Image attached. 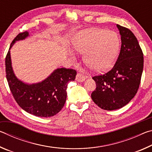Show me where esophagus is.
Wrapping results in <instances>:
<instances>
[{
	"instance_id": "34e87169",
	"label": "esophagus",
	"mask_w": 152,
	"mask_h": 152,
	"mask_svg": "<svg viewBox=\"0 0 152 152\" xmlns=\"http://www.w3.org/2000/svg\"><path fill=\"white\" fill-rule=\"evenodd\" d=\"M85 79H86V77L84 75H82V74L78 73L76 74V81H78L79 82H84V80H85Z\"/></svg>"
}]
</instances>
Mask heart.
<instances>
[{"instance_id": "obj_1", "label": "heart", "mask_w": 152, "mask_h": 152, "mask_svg": "<svg viewBox=\"0 0 152 152\" xmlns=\"http://www.w3.org/2000/svg\"><path fill=\"white\" fill-rule=\"evenodd\" d=\"M72 48L84 53L83 60L94 71L102 72L114 64L120 49L117 33L103 29L82 30L76 33ZM74 58L73 54H70Z\"/></svg>"}]
</instances>
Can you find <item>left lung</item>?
<instances>
[{"label": "left lung", "mask_w": 152, "mask_h": 152, "mask_svg": "<svg viewBox=\"0 0 152 152\" xmlns=\"http://www.w3.org/2000/svg\"><path fill=\"white\" fill-rule=\"evenodd\" d=\"M117 27L121 47L116 63L107 73L92 78L96 85L91 94L92 101L107 110L122 108L135 96L143 68V54L137 38L127 28Z\"/></svg>", "instance_id": "8db88e82"}]
</instances>
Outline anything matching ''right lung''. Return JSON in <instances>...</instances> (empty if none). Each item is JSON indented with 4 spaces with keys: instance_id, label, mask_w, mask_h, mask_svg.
Masks as SVG:
<instances>
[{
    "instance_id": "1",
    "label": "right lung",
    "mask_w": 152,
    "mask_h": 152,
    "mask_svg": "<svg viewBox=\"0 0 152 152\" xmlns=\"http://www.w3.org/2000/svg\"><path fill=\"white\" fill-rule=\"evenodd\" d=\"M29 36L28 31L20 33L10 45L5 59L7 81L15 101L24 110L36 117H52L60 112L65 104L68 84L75 80L76 71L57 68L37 83L27 84L20 80L12 69L10 50L17 41L23 40Z\"/></svg>"
}]
</instances>
